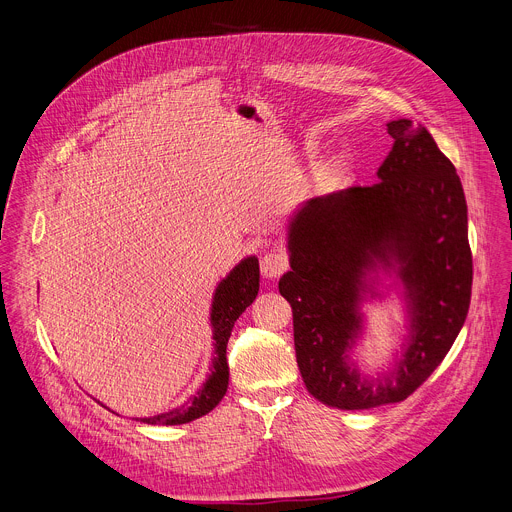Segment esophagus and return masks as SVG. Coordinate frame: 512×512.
I'll return each instance as SVG.
<instances>
[{"label":"esophagus","instance_id":"obj_1","mask_svg":"<svg viewBox=\"0 0 512 512\" xmlns=\"http://www.w3.org/2000/svg\"><path fill=\"white\" fill-rule=\"evenodd\" d=\"M287 267H289V261L281 253H265L261 257V273L265 277H271V279L279 277L281 273L287 271Z\"/></svg>","mask_w":512,"mask_h":512}]
</instances>
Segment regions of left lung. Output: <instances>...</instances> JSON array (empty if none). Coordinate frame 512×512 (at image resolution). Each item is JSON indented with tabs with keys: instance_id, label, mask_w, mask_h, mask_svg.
<instances>
[{
	"instance_id": "1",
	"label": "left lung",
	"mask_w": 512,
	"mask_h": 512,
	"mask_svg": "<svg viewBox=\"0 0 512 512\" xmlns=\"http://www.w3.org/2000/svg\"><path fill=\"white\" fill-rule=\"evenodd\" d=\"M395 139L373 186L308 200L289 231L291 271L279 294L294 312L298 367L308 391L338 409L405 401L437 369L464 326L472 296L468 208L454 164L431 133L391 121ZM389 248L403 263L414 302V336L400 367L377 382L345 364L357 329L363 269Z\"/></svg>"
}]
</instances>
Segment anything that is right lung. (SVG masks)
Masks as SVG:
<instances>
[{"label":"right lung","instance_id":"obj_1","mask_svg":"<svg viewBox=\"0 0 512 512\" xmlns=\"http://www.w3.org/2000/svg\"><path fill=\"white\" fill-rule=\"evenodd\" d=\"M259 291V261L249 257L241 261L231 275L218 285L212 302V328H214V346L216 356L212 360V375L206 385L190 397V401L178 409L156 417H143L139 421L150 425H180L194 421L208 411H212L221 401L229 387V362H227V344L233 332L237 318L253 304Z\"/></svg>","mask_w":512,"mask_h":512}]
</instances>
